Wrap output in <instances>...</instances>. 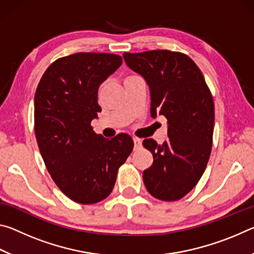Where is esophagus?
Masks as SVG:
<instances>
[{
	"label": "esophagus",
	"mask_w": 254,
	"mask_h": 254,
	"mask_svg": "<svg viewBox=\"0 0 254 254\" xmlns=\"http://www.w3.org/2000/svg\"><path fill=\"white\" fill-rule=\"evenodd\" d=\"M133 143H134V149H139L141 148V145H142V141H141L140 139H137V137H134L133 139Z\"/></svg>",
	"instance_id": "obj_1"
}]
</instances>
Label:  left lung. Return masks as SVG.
<instances>
[{
	"mask_svg": "<svg viewBox=\"0 0 254 254\" xmlns=\"http://www.w3.org/2000/svg\"><path fill=\"white\" fill-rule=\"evenodd\" d=\"M127 67L141 75L150 89V113L168 120V137L162 144L143 140L153 163L143 171L148 191L158 199L183 198L196 186L212 151L214 102L204 76L182 53L151 50L124 53Z\"/></svg>",
	"mask_w": 254,
	"mask_h": 254,
	"instance_id": "left-lung-1",
	"label": "left lung"
}]
</instances>
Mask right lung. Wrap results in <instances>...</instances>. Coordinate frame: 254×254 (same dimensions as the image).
Masks as SVG:
<instances>
[{"instance_id": "add662e5", "label": "right lung", "mask_w": 254, "mask_h": 254, "mask_svg": "<svg viewBox=\"0 0 254 254\" xmlns=\"http://www.w3.org/2000/svg\"><path fill=\"white\" fill-rule=\"evenodd\" d=\"M122 65L121 56L77 53L56 60L34 95V132L51 178L79 204H95L114 187L120 166L133 150L132 137L96 134L91 122L102 109L97 92Z\"/></svg>"}]
</instances>
